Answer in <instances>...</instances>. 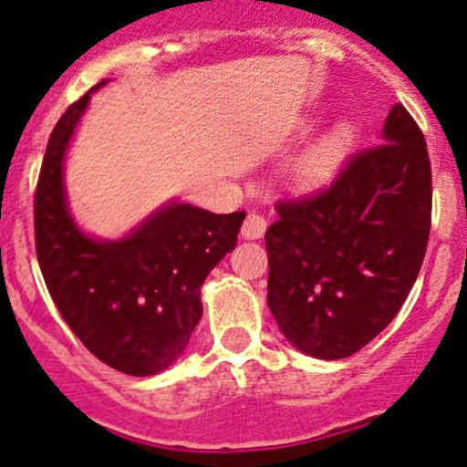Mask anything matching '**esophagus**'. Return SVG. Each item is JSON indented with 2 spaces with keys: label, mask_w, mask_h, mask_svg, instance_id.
<instances>
[{
  "label": "esophagus",
  "mask_w": 467,
  "mask_h": 467,
  "mask_svg": "<svg viewBox=\"0 0 467 467\" xmlns=\"http://www.w3.org/2000/svg\"><path fill=\"white\" fill-rule=\"evenodd\" d=\"M265 233V219L259 213H248L245 222L242 225V237L244 239H261Z\"/></svg>",
  "instance_id": "esophagus-1"
}]
</instances>
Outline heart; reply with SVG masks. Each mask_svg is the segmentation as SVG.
<instances>
[{"instance_id":"b5f03b06","label":"heart","mask_w":467,"mask_h":467,"mask_svg":"<svg viewBox=\"0 0 467 467\" xmlns=\"http://www.w3.org/2000/svg\"><path fill=\"white\" fill-rule=\"evenodd\" d=\"M348 132L337 130L332 132L327 140L317 146L315 150L308 152L295 168V177L301 179V182H315V179H321L337 163V159L341 157L343 148H346Z\"/></svg>"}]
</instances>
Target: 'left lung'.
I'll use <instances>...</instances> for the list:
<instances>
[{
    "label": "left lung",
    "instance_id": "8db88e82",
    "mask_svg": "<svg viewBox=\"0 0 467 467\" xmlns=\"http://www.w3.org/2000/svg\"><path fill=\"white\" fill-rule=\"evenodd\" d=\"M383 146L358 152L319 194L281 202L265 233L268 308L296 350L337 361L394 319L421 270L432 172L425 140L401 104Z\"/></svg>",
    "mask_w": 467,
    "mask_h": 467
}]
</instances>
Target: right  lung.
<instances>
[{"label":"right lung","mask_w":467,"mask_h":467,"mask_svg":"<svg viewBox=\"0 0 467 467\" xmlns=\"http://www.w3.org/2000/svg\"><path fill=\"white\" fill-rule=\"evenodd\" d=\"M97 84L61 115L35 194V244L55 306L106 366L152 377L186 352L202 319V285L237 244L245 213L213 214L179 199L161 203L130 233H86L68 203L64 166Z\"/></svg>","instance_id":"1"}]
</instances>
